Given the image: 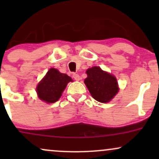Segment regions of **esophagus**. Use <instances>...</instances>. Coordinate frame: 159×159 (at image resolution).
<instances>
[{"label": "esophagus", "mask_w": 159, "mask_h": 159, "mask_svg": "<svg viewBox=\"0 0 159 159\" xmlns=\"http://www.w3.org/2000/svg\"><path fill=\"white\" fill-rule=\"evenodd\" d=\"M72 77H73V78L75 80V81H79V80H80V76H79V75H78V74L74 73L73 75H72Z\"/></svg>", "instance_id": "obj_1"}]
</instances>
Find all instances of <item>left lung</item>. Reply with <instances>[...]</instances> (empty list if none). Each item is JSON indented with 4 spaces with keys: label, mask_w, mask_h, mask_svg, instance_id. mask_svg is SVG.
<instances>
[{
    "label": "left lung",
    "mask_w": 159,
    "mask_h": 159,
    "mask_svg": "<svg viewBox=\"0 0 159 159\" xmlns=\"http://www.w3.org/2000/svg\"><path fill=\"white\" fill-rule=\"evenodd\" d=\"M86 72L87 78L84 84L96 101L108 102L118 93L117 82L114 75L104 72L98 66L88 69Z\"/></svg>",
    "instance_id": "left-lung-1"
}]
</instances>
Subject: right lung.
Listing matches in <instances>:
<instances>
[{"label":"right lung","instance_id":"obj_1","mask_svg":"<svg viewBox=\"0 0 159 159\" xmlns=\"http://www.w3.org/2000/svg\"><path fill=\"white\" fill-rule=\"evenodd\" d=\"M69 81L72 79L67 75L61 73L56 69H50L36 87L38 96L47 103L56 102Z\"/></svg>","mask_w":159,"mask_h":159}]
</instances>
